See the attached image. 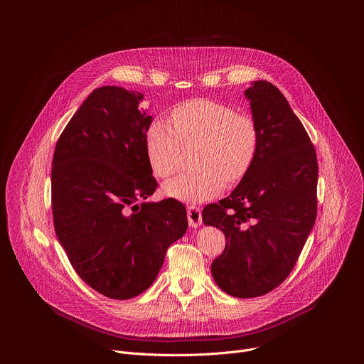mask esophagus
<instances>
[{
  "mask_svg": "<svg viewBox=\"0 0 364 364\" xmlns=\"http://www.w3.org/2000/svg\"><path fill=\"white\" fill-rule=\"evenodd\" d=\"M187 219H188V225L190 228H198L203 223L201 219V210L196 205H188L187 207Z\"/></svg>",
  "mask_w": 364,
  "mask_h": 364,
  "instance_id": "obj_1",
  "label": "esophagus"
}]
</instances>
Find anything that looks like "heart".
Instances as JSON below:
<instances>
[{"instance_id": "b5f03b06", "label": "heart", "mask_w": 364, "mask_h": 364, "mask_svg": "<svg viewBox=\"0 0 364 364\" xmlns=\"http://www.w3.org/2000/svg\"><path fill=\"white\" fill-rule=\"evenodd\" d=\"M173 124L155 119L145 134V149L155 176L168 178L181 166L183 146L200 144L197 171L181 174L163 187L168 197L203 203L226 184L240 183L252 168L261 142L255 119L210 99H193L176 107Z\"/></svg>"}]
</instances>
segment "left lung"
<instances>
[{
	"instance_id": "1",
	"label": "left lung",
	"mask_w": 364,
	"mask_h": 364,
	"mask_svg": "<svg viewBox=\"0 0 364 364\" xmlns=\"http://www.w3.org/2000/svg\"><path fill=\"white\" fill-rule=\"evenodd\" d=\"M245 96L261 135L255 163L229 197L203 210L204 225L226 237L212 275L236 298L261 296L281 285L317 218L318 164L305 128L272 83L252 82Z\"/></svg>"
}]
</instances>
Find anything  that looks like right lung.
<instances>
[{"instance_id": "obj_1", "label": "right lung", "mask_w": 364, "mask_h": 364, "mask_svg": "<svg viewBox=\"0 0 364 364\" xmlns=\"http://www.w3.org/2000/svg\"><path fill=\"white\" fill-rule=\"evenodd\" d=\"M144 95L95 89L62 132L51 168L58 239L77 275L112 299H129L157 278L168 246L184 236L187 212L174 198L146 200L157 188L145 134Z\"/></svg>"}]
</instances>
